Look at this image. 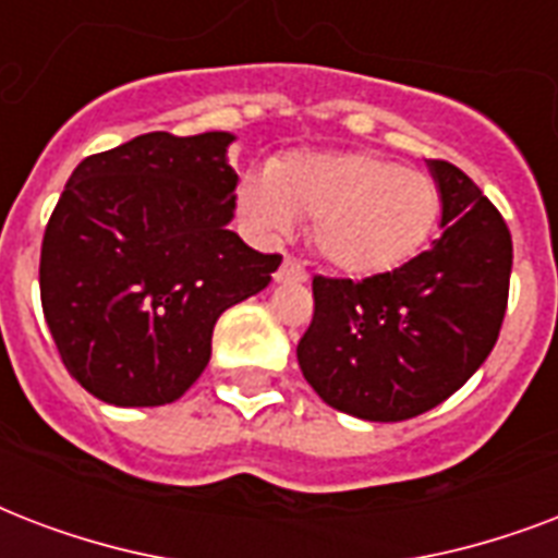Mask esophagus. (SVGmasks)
<instances>
[{"label": "esophagus", "mask_w": 558, "mask_h": 558, "mask_svg": "<svg viewBox=\"0 0 558 558\" xmlns=\"http://www.w3.org/2000/svg\"><path fill=\"white\" fill-rule=\"evenodd\" d=\"M308 276H305V270H302L293 258H284L282 267L276 270V282H305Z\"/></svg>", "instance_id": "esophagus-1"}]
</instances>
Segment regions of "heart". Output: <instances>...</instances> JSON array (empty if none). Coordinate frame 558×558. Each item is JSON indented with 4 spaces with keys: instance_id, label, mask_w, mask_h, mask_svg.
<instances>
[{
    "instance_id": "b5f03b06",
    "label": "heart",
    "mask_w": 558,
    "mask_h": 558,
    "mask_svg": "<svg viewBox=\"0 0 558 558\" xmlns=\"http://www.w3.org/2000/svg\"><path fill=\"white\" fill-rule=\"evenodd\" d=\"M241 209L265 235L314 223V250L347 276L390 274L434 230L439 189L427 174L361 150H300L241 183Z\"/></svg>"
}]
</instances>
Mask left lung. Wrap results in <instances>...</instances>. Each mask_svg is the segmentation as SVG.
<instances>
[{
    "label": "left lung",
    "mask_w": 558,
    "mask_h": 558,
    "mask_svg": "<svg viewBox=\"0 0 558 558\" xmlns=\"http://www.w3.org/2000/svg\"><path fill=\"white\" fill-rule=\"evenodd\" d=\"M442 235L392 274L314 276V319L296 347L328 408L401 422L454 396L498 340L512 274L500 211L451 162L427 159Z\"/></svg>",
    "instance_id": "8db88e82"
}]
</instances>
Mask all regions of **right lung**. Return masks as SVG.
I'll use <instances>...</instances> for the list:
<instances>
[{
    "label": "right lung",
    "instance_id": "1",
    "mask_svg": "<svg viewBox=\"0 0 558 558\" xmlns=\"http://www.w3.org/2000/svg\"><path fill=\"white\" fill-rule=\"evenodd\" d=\"M232 142L145 133L69 177L43 235L40 300L69 375L95 399H180L209 364L220 314L282 265L230 230Z\"/></svg>",
    "mask_w": 558,
    "mask_h": 558
}]
</instances>
